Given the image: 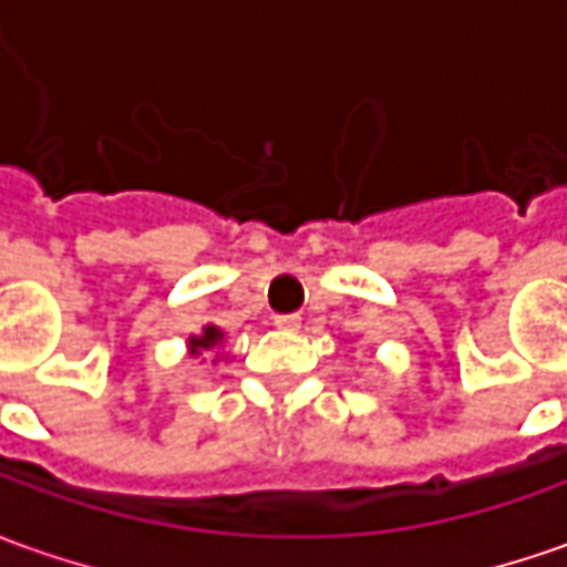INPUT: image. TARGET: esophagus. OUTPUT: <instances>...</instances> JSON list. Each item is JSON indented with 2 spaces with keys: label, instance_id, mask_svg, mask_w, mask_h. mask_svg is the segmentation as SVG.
Masks as SVG:
<instances>
[{
  "label": "esophagus",
  "instance_id": "1",
  "mask_svg": "<svg viewBox=\"0 0 567 567\" xmlns=\"http://www.w3.org/2000/svg\"><path fill=\"white\" fill-rule=\"evenodd\" d=\"M274 324H277L280 331L293 334V331H299V328H302V318H299V316H277V318H274Z\"/></svg>",
  "mask_w": 567,
  "mask_h": 567
}]
</instances>
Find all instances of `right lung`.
<instances>
[{
  "mask_svg": "<svg viewBox=\"0 0 567 567\" xmlns=\"http://www.w3.org/2000/svg\"><path fill=\"white\" fill-rule=\"evenodd\" d=\"M224 343H227V334L217 328V324H205L198 334H188L186 338V350L188 357H202V353H217L214 360H227L229 353H224Z\"/></svg>",
  "mask_w": 567,
  "mask_h": 567,
  "instance_id": "right-lung-1",
  "label": "right lung"
}]
</instances>
